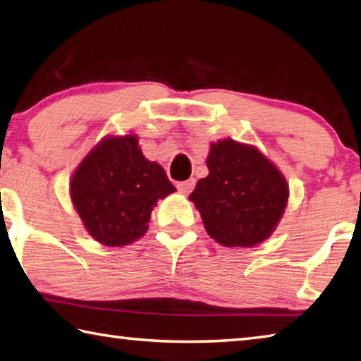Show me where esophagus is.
Here are the masks:
<instances>
[{
  "label": "esophagus",
  "instance_id": "1",
  "mask_svg": "<svg viewBox=\"0 0 361 361\" xmlns=\"http://www.w3.org/2000/svg\"><path fill=\"white\" fill-rule=\"evenodd\" d=\"M194 186H195V178H189L186 181L178 183V185H176V189H178L181 194H189L192 191Z\"/></svg>",
  "mask_w": 361,
  "mask_h": 361
}]
</instances>
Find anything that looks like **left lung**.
Returning <instances> with one entry per match:
<instances>
[{
    "instance_id": "8db88e82",
    "label": "left lung",
    "mask_w": 361,
    "mask_h": 361,
    "mask_svg": "<svg viewBox=\"0 0 361 361\" xmlns=\"http://www.w3.org/2000/svg\"><path fill=\"white\" fill-rule=\"evenodd\" d=\"M208 175L189 200L209 237L227 247H252L276 228L289 199L284 175L252 145L232 139L212 143Z\"/></svg>"
}]
</instances>
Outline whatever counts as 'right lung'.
I'll list each match as a JSON object with an SVG mask.
<instances>
[{"mask_svg":"<svg viewBox=\"0 0 361 361\" xmlns=\"http://www.w3.org/2000/svg\"><path fill=\"white\" fill-rule=\"evenodd\" d=\"M176 189L137 135L106 137L78 164L71 200L87 232L106 246H126L147 233L152 209Z\"/></svg>","mask_w":361,"mask_h":361,"instance_id":"add662e5","label":"right lung"}]
</instances>
